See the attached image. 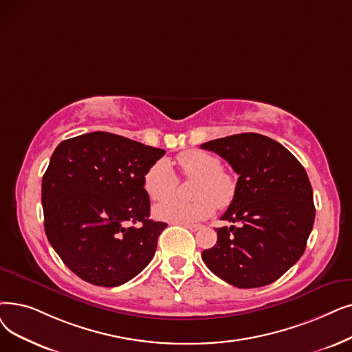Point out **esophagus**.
Returning a JSON list of instances; mask_svg holds the SVG:
<instances>
[{
	"mask_svg": "<svg viewBox=\"0 0 352 352\" xmlns=\"http://www.w3.org/2000/svg\"><path fill=\"white\" fill-rule=\"evenodd\" d=\"M186 228H188V230H191V232H197V230H200V228H201V226H191V224H186L184 226Z\"/></svg>",
	"mask_w": 352,
	"mask_h": 352,
	"instance_id": "34e87169",
	"label": "esophagus"
}]
</instances>
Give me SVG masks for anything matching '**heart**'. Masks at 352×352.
<instances>
[{
  "label": "heart",
  "mask_w": 352,
  "mask_h": 352,
  "mask_svg": "<svg viewBox=\"0 0 352 352\" xmlns=\"http://www.w3.org/2000/svg\"><path fill=\"white\" fill-rule=\"evenodd\" d=\"M179 170L186 178L197 179L191 203L166 200L174 195L178 178L173 165L158 160L145 174L144 186L151 200L161 201L154 207V217L174 224H192L206 220L216 210L232 204L236 195V179L223 171L221 161L206 151L191 149L178 155Z\"/></svg>",
  "instance_id": "heart-1"
}]
</instances>
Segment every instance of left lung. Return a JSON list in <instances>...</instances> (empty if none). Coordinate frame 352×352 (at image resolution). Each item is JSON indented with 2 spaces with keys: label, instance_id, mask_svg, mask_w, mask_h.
<instances>
[{
  "label": "left lung",
  "instance_id": "left-lung-1",
  "mask_svg": "<svg viewBox=\"0 0 352 352\" xmlns=\"http://www.w3.org/2000/svg\"><path fill=\"white\" fill-rule=\"evenodd\" d=\"M239 175L236 195L217 228V244L201 253L207 267L236 287L278 280L305 252L315 220L307 171L290 152L261 133H239L201 144Z\"/></svg>",
  "mask_w": 352,
  "mask_h": 352
}]
</instances>
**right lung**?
Wrapping results in <instances>:
<instances>
[{"label": "right lung", "mask_w": 352, "mask_h": 352, "mask_svg": "<svg viewBox=\"0 0 352 352\" xmlns=\"http://www.w3.org/2000/svg\"><path fill=\"white\" fill-rule=\"evenodd\" d=\"M165 151L109 132L60 142L43 175L44 230L56 253L91 285L113 287L141 273L166 223L149 219L144 178ZM132 222L138 226H128Z\"/></svg>", "instance_id": "add662e5"}]
</instances>
